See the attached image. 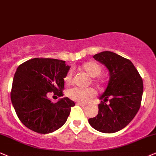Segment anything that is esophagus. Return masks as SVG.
I'll return each mask as SVG.
<instances>
[{
  "instance_id": "esophagus-1",
  "label": "esophagus",
  "mask_w": 156,
  "mask_h": 156,
  "mask_svg": "<svg viewBox=\"0 0 156 156\" xmlns=\"http://www.w3.org/2000/svg\"><path fill=\"white\" fill-rule=\"evenodd\" d=\"M76 104L81 105V106H85V105H86L85 103H76Z\"/></svg>"
}]
</instances>
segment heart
Here are the masks:
<instances>
[{"label": "heart", "instance_id": "heart-1", "mask_svg": "<svg viewBox=\"0 0 156 156\" xmlns=\"http://www.w3.org/2000/svg\"><path fill=\"white\" fill-rule=\"evenodd\" d=\"M79 69L84 72L88 76L92 78V82L93 84L100 86L103 83V79L98 76L102 71V67L99 63L93 61H88L82 63L81 66H79ZM72 80V72H68L65 75L63 80L65 84H69ZM67 95L70 99L73 101L85 103L95 95V90L93 88H82L73 87L69 90L67 92Z\"/></svg>", "mask_w": 156, "mask_h": 156}]
</instances>
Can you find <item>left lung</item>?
<instances>
[{"label":"left lung","mask_w":156,"mask_h":156,"mask_svg":"<svg viewBox=\"0 0 156 156\" xmlns=\"http://www.w3.org/2000/svg\"><path fill=\"white\" fill-rule=\"evenodd\" d=\"M110 72L108 87L100 99L98 113L88 120L92 127L103 133H114L129 124L139 111L143 82L129 59L111 51L93 55ZM109 101L108 105L105 101Z\"/></svg>","instance_id":"1"}]
</instances>
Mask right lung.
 Segmentation results:
<instances>
[{
    "label": "right lung",
    "instance_id": "1",
    "mask_svg": "<svg viewBox=\"0 0 156 156\" xmlns=\"http://www.w3.org/2000/svg\"><path fill=\"white\" fill-rule=\"evenodd\" d=\"M69 68L65 61L45 58H35L19 65L13 76L11 99L25 126L37 133L48 134L65 124L74 102L64 98L53 103L47 95L63 96V78Z\"/></svg>",
    "mask_w": 156,
    "mask_h": 156
}]
</instances>
